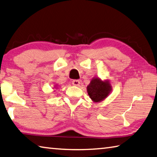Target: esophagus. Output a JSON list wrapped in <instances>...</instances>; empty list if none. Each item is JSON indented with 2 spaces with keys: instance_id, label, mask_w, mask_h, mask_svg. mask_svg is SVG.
Wrapping results in <instances>:
<instances>
[{
  "instance_id": "obj_1",
  "label": "esophagus",
  "mask_w": 157,
  "mask_h": 157,
  "mask_svg": "<svg viewBox=\"0 0 157 157\" xmlns=\"http://www.w3.org/2000/svg\"><path fill=\"white\" fill-rule=\"evenodd\" d=\"M72 84H73V85H74V86H78L79 84H80V82L78 80V79H74V80L72 81Z\"/></svg>"
}]
</instances>
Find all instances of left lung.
<instances>
[{
	"mask_svg": "<svg viewBox=\"0 0 157 157\" xmlns=\"http://www.w3.org/2000/svg\"><path fill=\"white\" fill-rule=\"evenodd\" d=\"M86 88L91 100L95 103H99L111 93L112 85L108 79L102 80L98 77H95L91 79Z\"/></svg>",
	"mask_w": 157,
	"mask_h": 157,
	"instance_id": "8db88e82",
	"label": "left lung"
}]
</instances>
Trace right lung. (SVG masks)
<instances>
[{
    "instance_id": "right-lung-1",
    "label": "right lung",
    "mask_w": 157,
    "mask_h": 157,
    "mask_svg": "<svg viewBox=\"0 0 157 157\" xmlns=\"http://www.w3.org/2000/svg\"><path fill=\"white\" fill-rule=\"evenodd\" d=\"M58 85L57 84V85H55V86H54V88H55V89H56V88H58Z\"/></svg>"
}]
</instances>
